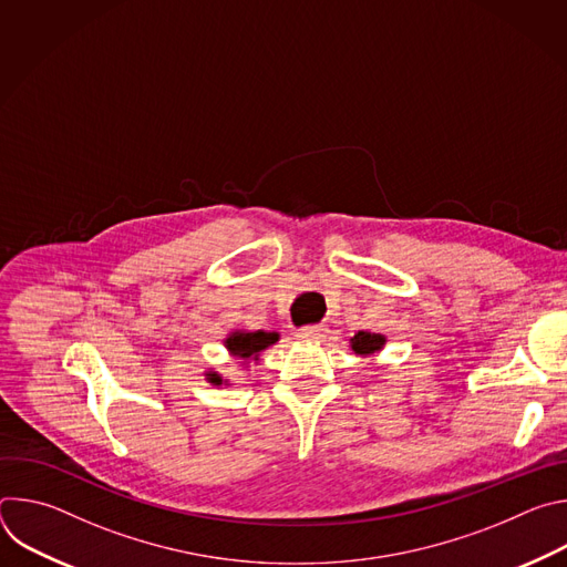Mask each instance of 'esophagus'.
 <instances>
[{"mask_svg":"<svg viewBox=\"0 0 567 567\" xmlns=\"http://www.w3.org/2000/svg\"><path fill=\"white\" fill-rule=\"evenodd\" d=\"M326 332H328L326 326H307V328H300L296 334L302 341H318V339L326 337Z\"/></svg>","mask_w":567,"mask_h":567,"instance_id":"esophagus-1","label":"esophagus"}]
</instances>
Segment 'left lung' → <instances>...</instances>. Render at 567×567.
Segmentation results:
<instances>
[{"instance_id": "8db88e82", "label": "left lung", "mask_w": 567, "mask_h": 567, "mask_svg": "<svg viewBox=\"0 0 567 567\" xmlns=\"http://www.w3.org/2000/svg\"><path fill=\"white\" fill-rule=\"evenodd\" d=\"M352 343V350L361 357H370L374 352H379L385 343V339L381 334H374V332H359L354 334V339H350Z\"/></svg>"}]
</instances>
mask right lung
<instances>
[{
	"label": "right lung",
	"instance_id": "obj_1",
	"mask_svg": "<svg viewBox=\"0 0 567 567\" xmlns=\"http://www.w3.org/2000/svg\"><path fill=\"white\" fill-rule=\"evenodd\" d=\"M278 341V334L276 332H233L228 339H226V350L235 357V359H241V361H258V354L262 350H267L269 346H274ZM210 383L219 385L221 383V377L215 374V372H208L206 374Z\"/></svg>",
	"mask_w": 567,
	"mask_h": 567
}]
</instances>
